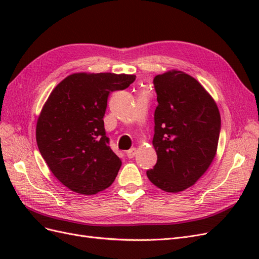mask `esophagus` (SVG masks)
<instances>
[{
    "mask_svg": "<svg viewBox=\"0 0 259 259\" xmlns=\"http://www.w3.org/2000/svg\"><path fill=\"white\" fill-rule=\"evenodd\" d=\"M136 153H137V149L136 148H131L130 150L126 152V154H127V156H128L130 159L134 158V156L136 155Z\"/></svg>",
    "mask_w": 259,
    "mask_h": 259,
    "instance_id": "34e87169",
    "label": "esophagus"
}]
</instances>
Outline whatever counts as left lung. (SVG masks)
Segmentation results:
<instances>
[{"instance_id": "1", "label": "left lung", "mask_w": 259, "mask_h": 259, "mask_svg": "<svg viewBox=\"0 0 259 259\" xmlns=\"http://www.w3.org/2000/svg\"><path fill=\"white\" fill-rule=\"evenodd\" d=\"M153 84L159 105L152 145L158 161L147 176L164 191H184L198 182L215 158L221 114L208 92L183 71L158 74Z\"/></svg>"}]
</instances>
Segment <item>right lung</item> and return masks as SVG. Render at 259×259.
Listing matches in <instances>:
<instances>
[{
	"label": "right lung",
	"mask_w": 259,
	"mask_h": 259,
	"mask_svg": "<svg viewBox=\"0 0 259 259\" xmlns=\"http://www.w3.org/2000/svg\"><path fill=\"white\" fill-rule=\"evenodd\" d=\"M135 77L70 74L44 104L35 130L38 150L54 176L71 191L95 194L114 182L122 161L108 146L103 119L109 94L127 89Z\"/></svg>",
	"instance_id": "right-lung-1"
}]
</instances>
